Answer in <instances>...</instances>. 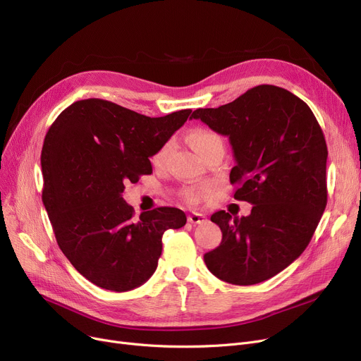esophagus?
<instances>
[{
    "mask_svg": "<svg viewBox=\"0 0 361 361\" xmlns=\"http://www.w3.org/2000/svg\"><path fill=\"white\" fill-rule=\"evenodd\" d=\"M187 221H189L190 224H202L207 221V216L202 214H190L189 216H187Z\"/></svg>",
    "mask_w": 361,
    "mask_h": 361,
    "instance_id": "34e87169",
    "label": "esophagus"
}]
</instances>
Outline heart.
<instances>
[{
    "label": "heart",
    "mask_w": 361,
    "mask_h": 361,
    "mask_svg": "<svg viewBox=\"0 0 361 361\" xmlns=\"http://www.w3.org/2000/svg\"><path fill=\"white\" fill-rule=\"evenodd\" d=\"M216 138H218V137H216L214 133H211V131H208V130H202V128H200V130H196V131L192 133V135H190V145L193 146V149H195L196 152H199L203 145H207L208 142H212V140H216ZM168 152H169V143L164 145L158 152H156V153L153 154L152 162H153L154 165H162L164 161L166 159ZM184 196H185L187 202L192 203V205H196V203L200 200L199 192H196V190H193V189H187V190L184 192Z\"/></svg>",
    "instance_id": "obj_1"
}]
</instances>
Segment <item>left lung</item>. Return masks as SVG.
I'll use <instances>...</instances> for the list:
<instances>
[{
    "mask_svg": "<svg viewBox=\"0 0 361 361\" xmlns=\"http://www.w3.org/2000/svg\"><path fill=\"white\" fill-rule=\"evenodd\" d=\"M192 118L228 137L234 199L252 203L247 216L212 214L223 240L203 259L227 283H261L304 252L323 215V131L305 102L276 85L254 87L216 109H196Z\"/></svg>",
    "mask_w": 361,
    "mask_h": 361,
    "instance_id": "obj_1",
    "label": "left lung"
}]
</instances>
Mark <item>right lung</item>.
Masks as SVG:
<instances>
[{"instance_id": "add662e5", "label": "right lung", "mask_w": 361, "mask_h": 361, "mask_svg": "<svg viewBox=\"0 0 361 361\" xmlns=\"http://www.w3.org/2000/svg\"><path fill=\"white\" fill-rule=\"evenodd\" d=\"M192 114L140 115L107 100L72 103L51 123L41 152L42 202L59 247L99 288L131 290L154 273L168 228L187 218L161 207L134 218L127 183L152 174L158 152Z\"/></svg>"}]
</instances>
